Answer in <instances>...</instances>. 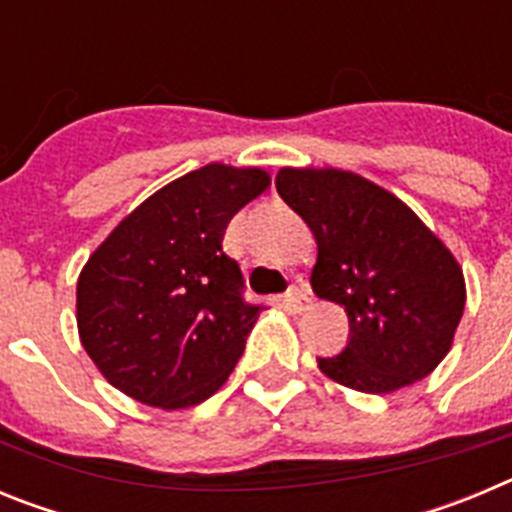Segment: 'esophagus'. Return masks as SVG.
<instances>
[{
    "label": "esophagus",
    "mask_w": 512,
    "mask_h": 512,
    "mask_svg": "<svg viewBox=\"0 0 512 512\" xmlns=\"http://www.w3.org/2000/svg\"><path fill=\"white\" fill-rule=\"evenodd\" d=\"M284 302L295 312H302L307 307V302H310V295H307L305 287H289L287 295H284Z\"/></svg>",
    "instance_id": "esophagus-1"
}]
</instances>
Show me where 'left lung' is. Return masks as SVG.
<instances>
[{"instance_id": "obj_1", "label": "left lung", "mask_w": 512, "mask_h": 512, "mask_svg": "<svg viewBox=\"0 0 512 512\" xmlns=\"http://www.w3.org/2000/svg\"><path fill=\"white\" fill-rule=\"evenodd\" d=\"M277 192L312 230V292L348 315L333 382L387 395L428 377L464 312V274L423 220L387 189L341 169H279Z\"/></svg>"}]
</instances>
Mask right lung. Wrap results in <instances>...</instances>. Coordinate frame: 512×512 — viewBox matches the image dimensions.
<instances>
[{"label":"right lung","instance_id":"1","mask_svg":"<svg viewBox=\"0 0 512 512\" xmlns=\"http://www.w3.org/2000/svg\"><path fill=\"white\" fill-rule=\"evenodd\" d=\"M269 184L261 169L189 171L89 256L76 323L112 387L164 410L200 405L223 387L264 310L243 297L241 266L223 251L225 228Z\"/></svg>","mask_w":512,"mask_h":512}]
</instances>
